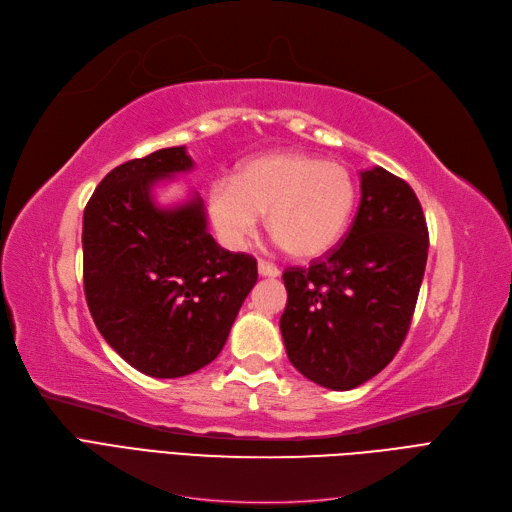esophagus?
<instances>
[{
	"label": "esophagus",
	"instance_id": "esophagus-1",
	"mask_svg": "<svg viewBox=\"0 0 512 512\" xmlns=\"http://www.w3.org/2000/svg\"><path fill=\"white\" fill-rule=\"evenodd\" d=\"M258 273H260L262 277H277V275H279V269L275 267L273 262H269V260H258Z\"/></svg>",
	"mask_w": 512,
	"mask_h": 512
}]
</instances>
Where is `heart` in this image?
<instances>
[{
	"label": "heart",
	"mask_w": 512,
	"mask_h": 512,
	"mask_svg": "<svg viewBox=\"0 0 512 512\" xmlns=\"http://www.w3.org/2000/svg\"><path fill=\"white\" fill-rule=\"evenodd\" d=\"M358 199L351 173L305 152H273L245 163L235 180H220L209 214L228 248H243L267 214L269 233L290 256L328 254L343 237Z\"/></svg>",
	"instance_id": "heart-1"
}]
</instances>
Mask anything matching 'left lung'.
<instances>
[{
  "label": "left lung",
  "mask_w": 512,
  "mask_h": 512,
  "mask_svg": "<svg viewBox=\"0 0 512 512\" xmlns=\"http://www.w3.org/2000/svg\"><path fill=\"white\" fill-rule=\"evenodd\" d=\"M362 199L345 239L307 269L284 271L279 328L298 373L354 390L394 360L407 337L428 260L413 188L383 167L360 173Z\"/></svg>",
  "instance_id": "obj_1"
}]
</instances>
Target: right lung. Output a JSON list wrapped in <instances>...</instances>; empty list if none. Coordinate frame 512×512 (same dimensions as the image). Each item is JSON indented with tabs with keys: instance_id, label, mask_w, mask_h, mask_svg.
Listing matches in <instances>:
<instances>
[{
	"instance_id": "1",
	"label": "right lung",
	"mask_w": 512,
	"mask_h": 512,
	"mask_svg": "<svg viewBox=\"0 0 512 512\" xmlns=\"http://www.w3.org/2000/svg\"><path fill=\"white\" fill-rule=\"evenodd\" d=\"M192 165L186 146L122 163L95 188L82 220L88 311L116 354L156 379L216 360L258 279L252 256L209 235L199 195L156 205L154 186Z\"/></svg>"
}]
</instances>
